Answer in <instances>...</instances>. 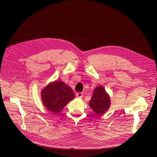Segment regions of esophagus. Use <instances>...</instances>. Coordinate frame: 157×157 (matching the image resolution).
Instances as JSON below:
<instances>
[{
    "mask_svg": "<svg viewBox=\"0 0 157 157\" xmlns=\"http://www.w3.org/2000/svg\"><path fill=\"white\" fill-rule=\"evenodd\" d=\"M76 96L79 98H81L83 96V93H78L76 94Z\"/></svg>",
    "mask_w": 157,
    "mask_h": 157,
    "instance_id": "34e87169",
    "label": "esophagus"
}]
</instances>
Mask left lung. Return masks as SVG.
Returning <instances> with one entry per match:
<instances>
[{"label": "left lung", "mask_w": 157, "mask_h": 157, "mask_svg": "<svg viewBox=\"0 0 157 157\" xmlns=\"http://www.w3.org/2000/svg\"><path fill=\"white\" fill-rule=\"evenodd\" d=\"M89 106L97 114H102L107 110L110 105V98L102 86L96 87L91 99L89 101Z\"/></svg>", "instance_id": "1"}]
</instances>
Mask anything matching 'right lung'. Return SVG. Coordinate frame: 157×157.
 <instances>
[{
	"mask_svg": "<svg viewBox=\"0 0 157 157\" xmlns=\"http://www.w3.org/2000/svg\"><path fill=\"white\" fill-rule=\"evenodd\" d=\"M75 97L70 87L61 81L50 83L41 92L44 105L53 113H58Z\"/></svg>",
	"mask_w": 157,
	"mask_h": 157,
	"instance_id": "obj_1",
	"label": "right lung"
}]
</instances>
